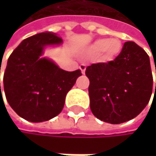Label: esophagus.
Segmentation results:
<instances>
[{"mask_svg":"<svg viewBox=\"0 0 156 156\" xmlns=\"http://www.w3.org/2000/svg\"><path fill=\"white\" fill-rule=\"evenodd\" d=\"M80 69L81 70V73H82V74H85L86 65H85V64H80Z\"/></svg>","mask_w":156,"mask_h":156,"instance_id":"esophagus-1","label":"esophagus"}]
</instances>
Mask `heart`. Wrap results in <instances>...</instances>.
I'll list each match as a JSON object with an SVG mask.
<instances>
[{
	"label": "heart",
	"instance_id": "heart-1",
	"mask_svg": "<svg viewBox=\"0 0 156 156\" xmlns=\"http://www.w3.org/2000/svg\"><path fill=\"white\" fill-rule=\"evenodd\" d=\"M89 50L94 54L102 53V58L107 62L115 60L122 50V42L117 38H99L90 45Z\"/></svg>",
	"mask_w": 156,
	"mask_h": 156
}]
</instances>
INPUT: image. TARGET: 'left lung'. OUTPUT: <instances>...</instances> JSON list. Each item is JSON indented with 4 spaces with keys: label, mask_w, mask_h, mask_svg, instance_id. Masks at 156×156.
I'll use <instances>...</instances> for the list:
<instances>
[{
    "label": "left lung",
    "mask_w": 156,
    "mask_h": 156,
    "mask_svg": "<svg viewBox=\"0 0 156 156\" xmlns=\"http://www.w3.org/2000/svg\"><path fill=\"white\" fill-rule=\"evenodd\" d=\"M85 74L90 80L91 110L103 122L118 124L130 121L145 108L151 98L150 58L135 42H125L114 61L93 63Z\"/></svg>",
    "instance_id": "8db88e82"
}]
</instances>
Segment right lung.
Returning <instances> with one entry per match:
<instances>
[{"label":"right lung","instance_id":"add662e5","mask_svg":"<svg viewBox=\"0 0 156 156\" xmlns=\"http://www.w3.org/2000/svg\"><path fill=\"white\" fill-rule=\"evenodd\" d=\"M62 44L55 33L37 34L24 39L7 61L2 86L5 97L16 114L29 122H46L60 114L65 96L81 76L80 69L62 70L43 56L47 48Z\"/></svg>","mask_w":156,"mask_h":156}]
</instances>
